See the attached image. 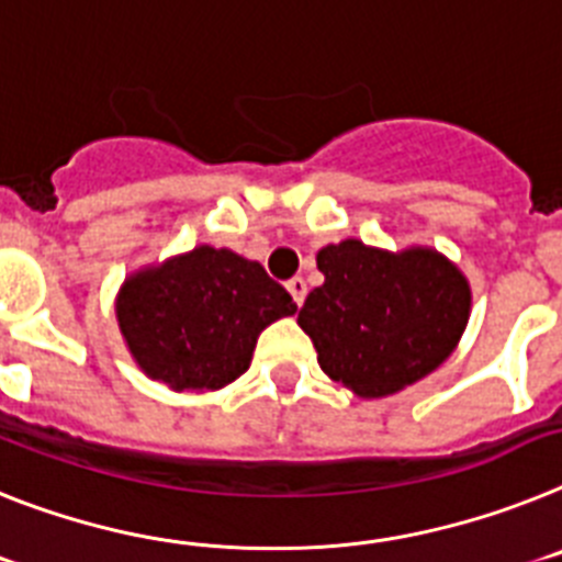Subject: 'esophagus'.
Here are the masks:
<instances>
[{
  "label": "esophagus",
  "mask_w": 562,
  "mask_h": 562,
  "mask_svg": "<svg viewBox=\"0 0 562 562\" xmlns=\"http://www.w3.org/2000/svg\"><path fill=\"white\" fill-rule=\"evenodd\" d=\"M285 285H288V291H291V296H294L296 305H302V302H305V294H308V285H305V280H302V277H294V280H288Z\"/></svg>",
  "instance_id": "obj_1"
}]
</instances>
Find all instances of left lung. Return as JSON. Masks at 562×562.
<instances>
[{
  "instance_id": "left-lung-1",
  "label": "left lung",
  "mask_w": 562,
  "mask_h": 562,
  "mask_svg": "<svg viewBox=\"0 0 562 562\" xmlns=\"http://www.w3.org/2000/svg\"><path fill=\"white\" fill-rule=\"evenodd\" d=\"M325 282L302 305L316 362L359 398L393 396L450 359L472 311L461 268L429 246L387 251L348 237L319 248Z\"/></svg>"
}]
</instances>
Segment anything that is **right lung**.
Returning <instances> with one entry per match:
<instances>
[{
  "label": "right lung",
  "mask_w": 562,
  "mask_h": 562,
  "mask_svg": "<svg viewBox=\"0 0 562 562\" xmlns=\"http://www.w3.org/2000/svg\"><path fill=\"white\" fill-rule=\"evenodd\" d=\"M296 302L257 260L194 246L126 277L115 319L140 373L175 393H214L240 379L271 322Z\"/></svg>",
  "instance_id": "right-lung-1"
}]
</instances>
